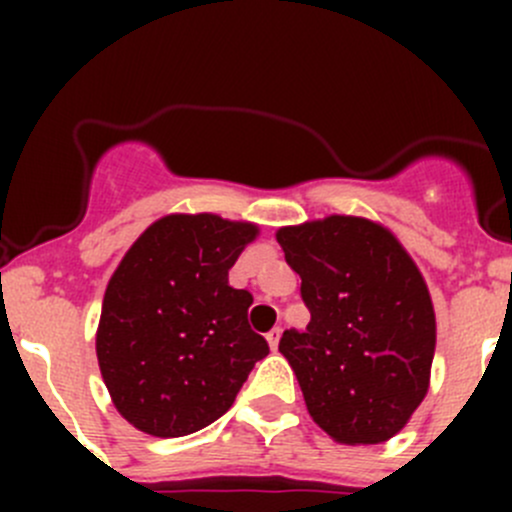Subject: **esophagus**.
<instances>
[{"label": "esophagus", "instance_id": "obj_1", "mask_svg": "<svg viewBox=\"0 0 512 512\" xmlns=\"http://www.w3.org/2000/svg\"><path fill=\"white\" fill-rule=\"evenodd\" d=\"M280 337H282V329L275 327L272 332H267V344H270L272 352H277V347H280Z\"/></svg>", "mask_w": 512, "mask_h": 512}]
</instances>
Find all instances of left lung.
Here are the masks:
<instances>
[{
    "instance_id": "1",
    "label": "left lung",
    "mask_w": 512,
    "mask_h": 512,
    "mask_svg": "<svg viewBox=\"0 0 512 512\" xmlns=\"http://www.w3.org/2000/svg\"><path fill=\"white\" fill-rule=\"evenodd\" d=\"M277 242L312 314L280 339L309 416L347 446L389 441L426 396L436 349L416 262L384 225L352 215L280 227Z\"/></svg>"
}]
</instances>
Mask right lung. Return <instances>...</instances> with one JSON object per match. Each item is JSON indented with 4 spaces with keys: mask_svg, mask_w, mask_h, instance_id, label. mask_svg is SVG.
Masks as SVG:
<instances>
[{
    "mask_svg": "<svg viewBox=\"0 0 512 512\" xmlns=\"http://www.w3.org/2000/svg\"><path fill=\"white\" fill-rule=\"evenodd\" d=\"M257 232L210 213L165 215L108 280L96 356L113 406L138 431L178 438L210 426L270 354L247 324L252 294L227 282Z\"/></svg>",
    "mask_w": 512,
    "mask_h": 512,
    "instance_id": "obj_1",
    "label": "right lung"
}]
</instances>
